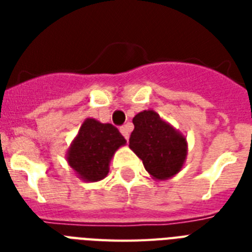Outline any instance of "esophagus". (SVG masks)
Here are the masks:
<instances>
[{"mask_svg":"<svg viewBox=\"0 0 252 252\" xmlns=\"http://www.w3.org/2000/svg\"><path fill=\"white\" fill-rule=\"evenodd\" d=\"M120 132H122V134L126 137V140H128L129 138V132H130V128L129 126H124L120 128Z\"/></svg>","mask_w":252,"mask_h":252,"instance_id":"1","label":"esophagus"}]
</instances>
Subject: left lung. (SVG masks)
Masks as SVG:
<instances>
[{"label":"left lung","instance_id":"left-lung-1","mask_svg":"<svg viewBox=\"0 0 252 252\" xmlns=\"http://www.w3.org/2000/svg\"><path fill=\"white\" fill-rule=\"evenodd\" d=\"M129 148L156 180H167L183 168L187 158V138L153 110L138 112Z\"/></svg>","mask_w":252,"mask_h":252}]
</instances>
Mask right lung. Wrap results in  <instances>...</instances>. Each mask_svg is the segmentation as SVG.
Segmentation results:
<instances>
[{"mask_svg": "<svg viewBox=\"0 0 252 252\" xmlns=\"http://www.w3.org/2000/svg\"><path fill=\"white\" fill-rule=\"evenodd\" d=\"M118 128L87 118L66 152V161L85 182H99L110 171L115 152L126 145Z\"/></svg>", "mask_w": 252, "mask_h": 252, "instance_id": "add662e5", "label": "right lung"}]
</instances>
